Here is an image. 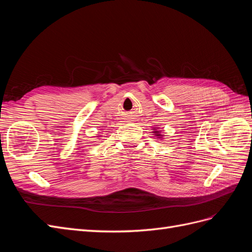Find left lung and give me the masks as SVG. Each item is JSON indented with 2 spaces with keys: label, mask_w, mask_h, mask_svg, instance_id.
Instances as JSON below:
<instances>
[{
  "label": "left lung",
  "mask_w": 252,
  "mask_h": 252,
  "mask_svg": "<svg viewBox=\"0 0 252 252\" xmlns=\"http://www.w3.org/2000/svg\"><path fill=\"white\" fill-rule=\"evenodd\" d=\"M151 130H152L154 135H156V138L163 139L164 135L161 133V129H158V127H154V129H151Z\"/></svg>",
  "instance_id": "8db88e82"
}]
</instances>
